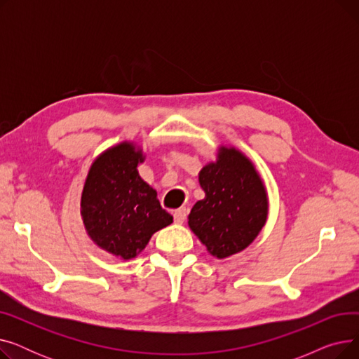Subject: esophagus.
<instances>
[{
	"mask_svg": "<svg viewBox=\"0 0 359 359\" xmlns=\"http://www.w3.org/2000/svg\"><path fill=\"white\" fill-rule=\"evenodd\" d=\"M186 217H187V210L186 208H179L173 212V218H175L176 224H183Z\"/></svg>",
	"mask_w": 359,
	"mask_h": 359,
	"instance_id": "1",
	"label": "esophagus"
}]
</instances>
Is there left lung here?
<instances>
[{"label":"left lung","instance_id":"obj_1","mask_svg":"<svg viewBox=\"0 0 359 359\" xmlns=\"http://www.w3.org/2000/svg\"><path fill=\"white\" fill-rule=\"evenodd\" d=\"M205 198L189 214V227L208 252L224 259L246 249L268 217V195L252 161L222 147L199 173Z\"/></svg>","mask_w":359,"mask_h":359}]
</instances>
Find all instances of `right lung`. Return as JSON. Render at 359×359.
<instances>
[{
    "mask_svg": "<svg viewBox=\"0 0 359 359\" xmlns=\"http://www.w3.org/2000/svg\"><path fill=\"white\" fill-rule=\"evenodd\" d=\"M142 151L132 142L106 149L90 167L81 195L87 234L123 260L145 249L151 236L173 222L157 192L138 175Z\"/></svg>",
    "mask_w": 359,
    "mask_h": 359,
    "instance_id": "right-lung-1",
    "label": "right lung"
}]
</instances>
